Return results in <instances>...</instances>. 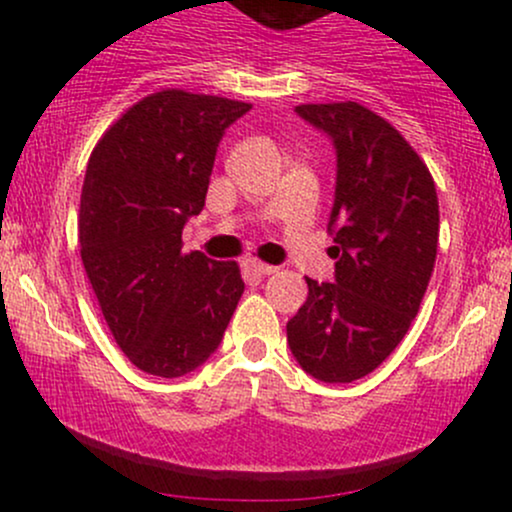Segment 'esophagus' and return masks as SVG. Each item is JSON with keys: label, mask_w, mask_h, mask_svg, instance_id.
Instances as JSON below:
<instances>
[{"label": "esophagus", "mask_w": 512, "mask_h": 512, "mask_svg": "<svg viewBox=\"0 0 512 512\" xmlns=\"http://www.w3.org/2000/svg\"><path fill=\"white\" fill-rule=\"evenodd\" d=\"M243 269H245V274H250V276H269L276 272V267H272V264H264L260 260H245Z\"/></svg>", "instance_id": "esophagus-1"}]
</instances>
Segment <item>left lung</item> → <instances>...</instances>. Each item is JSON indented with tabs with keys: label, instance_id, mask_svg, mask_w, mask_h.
Listing matches in <instances>:
<instances>
[{
	"label": "left lung",
	"instance_id": "8db88e82",
	"mask_svg": "<svg viewBox=\"0 0 512 512\" xmlns=\"http://www.w3.org/2000/svg\"><path fill=\"white\" fill-rule=\"evenodd\" d=\"M337 151L327 231L334 281H308L286 325L291 354L322 383H354L395 351L419 313L438 250V195L419 154L354 101L298 105Z\"/></svg>",
	"mask_w": 512,
	"mask_h": 512
}]
</instances>
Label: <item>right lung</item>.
<instances>
[{"instance_id":"right-lung-1","label":"right lung","mask_w":512,"mask_h":512,"mask_svg":"<svg viewBox=\"0 0 512 512\" xmlns=\"http://www.w3.org/2000/svg\"><path fill=\"white\" fill-rule=\"evenodd\" d=\"M250 108L166 88L132 105L88 158L81 262L117 346L149 375L202 366L245 291L236 262L185 255L182 228L204 209L223 132Z\"/></svg>"}]
</instances>
